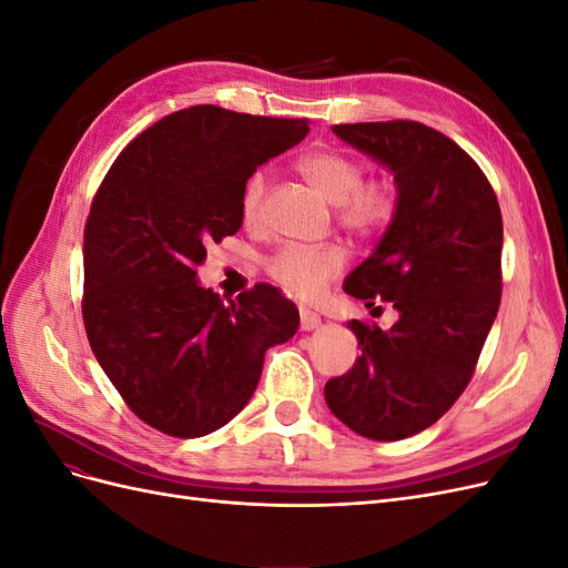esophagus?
<instances>
[{"label": "esophagus", "mask_w": 568, "mask_h": 568, "mask_svg": "<svg viewBox=\"0 0 568 568\" xmlns=\"http://www.w3.org/2000/svg\"><path fill=\"white\" fill-rule=\"evenodd\" d=\"M298 313H301V329H303V332H313V329H317V326L322 324V317H320L317 313H313L311 307L301 305Z\"/></svg>", "instance_id": "1"}]
</instances>
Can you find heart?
<instances>
[{
    "instance_id": "1",
    "label": "heart",
    "mask_w": 568,
    "mask_h": 568,
    "mask_svg": "<svg viewBox=\"0 0 568 568\" xmlns=\"http://www.w3.org/2000/svg\"><path fill=\"white\" fill-rule=\"evenodd\" d=\"M298 173L315 192L336 205V222L357 239L382 236L400 213V186L393 178L365 180V165L338 149H320L298 159ZM270 178L255 170L239 199V213L246 227H261ZM348 255L336 244L301 246L286 244L270 255L267 274L288 294L313 301L346 270Z\"/></svg>"
}]
</instances>
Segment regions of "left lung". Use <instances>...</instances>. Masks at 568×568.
Returning <instances> with one entry per match:
<instances>
[{"label": "left lung", "mask_w": 568, "mask_h": 568, "mask_svg": "<svg viewBox=\"0 0 568 568\" xmlns=\"http://www.w3.org/2000/svg\"><path fill=\"white\" fill-rule=\"evenodd\" d=\"M388 165L400 213L346 294L390 303L398 322L351 320L363 355L324 386L334 415L372 440L424 432L469 386L503 296V213L484 170L417 120L332 128ZM382 307V305H379Z\"/></svg>", "instance_id": "8db88e82"}]
</instances>
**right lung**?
Here are the masks:
<instances>
[{
	"label": "right lung",
	"instance_id": "obj_1",
	"mask_svg": "<svg viewBox=\"0 0 568 568\" xmlns=\"http://www.w3.org/2000/svg\"><path fill=\"white\" fill-rule=\"evenodd\" d=\"M305 118L220 106L165 115L132 140L99 184L84 222L82 320L120 398L156 432L199 438L244 409L265 351L298 329L280 288L234 301L201 288L205 246L242 227L255 168L298 144Z\"/></svg>",
	"mask_w": 568,
	"mask_h": 568
}]
</instances>
